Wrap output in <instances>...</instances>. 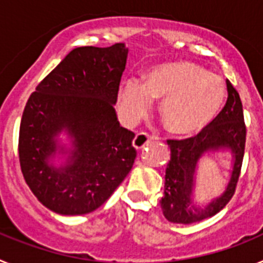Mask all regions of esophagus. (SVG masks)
Listing matches in <instances>:
<instances>
[{
    "label": "esophagus",
    "instance_id": "esophagus-1",
    "mask_svg": "<svg viewBox=\"0 0 263 263\" xmlns=\"http://www.w3.org/2000/svg\"><path fill=\"white\" fill-rule=\"evenodd\" d=\"M153 139H154V137L148 136L147 133H138L136 136V138L133 139V146L137 150H141V148H143L146 145L152 142Z\"/></svg>",
    "mask_w": 263,
    "mask_h": 263
}]
</instances>
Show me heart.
<instances>
[{"instance_id":"obj_1","label":"heart","mask_w":263,"mask_h":263,"mask_svg":"<svg viewBox=\"0 0 263 263\" xmlns=\"http://www.w3.org/2000/svg\"><path fill=\"white\" fill-rule=\"evenodd\" d=\"M227 97L221 78L188 62L167 63L146 75L145 84L130 80L121 97L125 120L134 121L152 106V99H163L162 121L170 133L192 137L201 133L220 115Z\"/></svg>"}]
</instances>
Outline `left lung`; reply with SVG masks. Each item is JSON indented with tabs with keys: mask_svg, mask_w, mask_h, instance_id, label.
<instances>
[{
	"mask_svg": "<svg viewBox=\"0 0 263 263\" xmlns=\"http://www.w3.org/2000/svg\"><path fill=\"white\" fill-rule=\"evenodd\" d=\"M227 104L204 132L190 138L167 139L171 148V159L166 168L164 196L160 200V206L168 221L192 224L212 217L231 201L236 192L245 153L246 125L240 95L229 80H227ZM221 147L231 148L235 155L231 182L221 197L200 210L191 201L197 160L206 151Z\"/></svg>",
	"mask_w": 263,
	"mask_h": 263,
	"instance_id": "obj_1",
	"label": "left lung"
}]
</instances>
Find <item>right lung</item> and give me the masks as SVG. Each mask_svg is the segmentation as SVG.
Returning a JSON list of instances; mask_svg holds the SVG:
<instances>
[{"label":"right lung","mask_w":263,"mask_h":263,"mask_svg":"<svg viewBox=\"0 0 263 263\" xmlns=\"http://www.w3.org/2000/svg\"><path fill=\"white\" fill-rule=\"evenodd\" d=\"M126 55L124 43L73 48L27 100L18 138L21 170L32 194L53 212L97 210L133 167L136 134L120 126L113 108ZM63 128L76 150L71 163L57 169L48 158Z\"/></svg>","instance_id":"1"}]
</instances>
